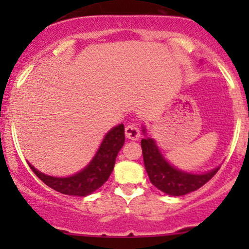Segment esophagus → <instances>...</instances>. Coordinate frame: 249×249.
Segmentation results:
<instances>
[{
  "mask_svg": "<svg viewBox=\"0 0 249 249\" xmlns=\"http://www.w3.org/2000/svg\"><path fill=\"white\" fill-rule=\"evenodd\" d=\"M125 136L127 137L129 140L136 141L140 139L141 134H140V129L137 127L136 124H129L125 126Z\"/></svg>",
  "mask_w": 249,
  "mask_h": 249,
  "instance_id": "1",
  "label": "esophagus"
}]
</instances>
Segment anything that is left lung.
Segmentation results:
<instances>
[{
  "mask_svg": "<svg viewBox=\"0 0 249 249\" xmlns=\"http://www.w3.org/2000/svg\"><path fill=\"white\" fill-rule=\"evenodd\" d=\"M143 134L145 129L143 127ZM141 147L143 153L145 171L148 173L150 182L159 190L165 194L172 196H182V195L192 193L201 188L208 182L218 170L219 166L205 173H189L177 169L170 164L158 148L157 143L150 137L141 141Z\"/></svg>",
  "mask_w": 249,
  "mask_h": 249,
  "instance_id": "8db88e82",
  "label": "left lung"
}]
</instances>
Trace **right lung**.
Masks as SVG:
<instances>
[{"label":"right lung","instance_id":"1","mask_svg":"<svg viewBox=\"0 0 249 249\" xmlns=\"http://www.w3.org/2000/svg\"><path fill=\"white\" fill-rule=\"evenodd\" d=\"M124 142V125L119 124L107 132L91 161L82 171L70 177H53L39 172L31 164H29V166L35 175L52 189L61 194L87 196L102 187L108 179L114 169L115 158Z\"/></svg>","mask_w":249,"mask_h":249}]
</instances>
